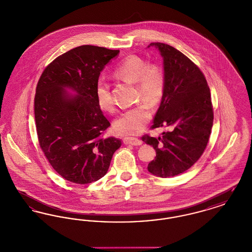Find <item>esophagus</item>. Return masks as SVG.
Instances as JSON below:
<instances>
[{"mask_svg":"<svg viewBox=\"0 0 252 252\" xmlns=\"http://www.w3.org/2000/svg\"><path fill=\"white\" fill-rule=\"evenodd\" d=\"M123 142L125 144H130L134 146H138L142 144V141L138 138H132V137H126L123 139Z\"/></svg>","mask_w":252,"mask_h":252,"instance_id":"obj_1","label":"esophagus"}]
</instances>
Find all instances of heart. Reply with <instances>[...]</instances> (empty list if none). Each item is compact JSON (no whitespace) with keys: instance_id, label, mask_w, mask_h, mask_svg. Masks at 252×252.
<instances>
[{"instance_id":"1","label":"heart","mask_w":252,"mask_h":252,"mask_svg":"<svg viewBox=\"0 0 252 252\" xmlns=\"http://www.w3.org/2000/svg\"><path fill=\"white\" fill-rule=\"evenodd\" d=\"M112 74L114 77L136 83L137 95L146 103H141L126 109L114 122V129L121 135H134L144 130L152 117V110L148 105L157 106L165 94L166 77L162 67L149 63L138 55H128L119 61ZM95 98L98 107L106 112L115 108L108 82L99 78L95 85Z\"/></svg>"}]
</instances>
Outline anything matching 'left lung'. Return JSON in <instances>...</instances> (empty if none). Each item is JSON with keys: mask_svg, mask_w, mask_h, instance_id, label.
<instances>
[{"mask_svg": "<svg viewBox=\"0 0 252 252\" xmlns=\"http://www.w3.org/2000/svg\"><path fill=\"white\" fill-rule=\"evenodd\" d=\"M163 58L165 94L157 111L152 129L169 126V131L142 140L156 150L148 171L159 178H171L192 167L203 154L214 122L210 88L203 72L189 58L165 43L153 42Z\"/></svg>", "mask_w": 252, "mask_h": 252, "instance_id": "left-lung-1", "label": "left lung"}]
</instances>
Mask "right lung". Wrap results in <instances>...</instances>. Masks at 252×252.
Wrapping results in <instances>:
<instances>
[{
  "mask_svg": "<svg viewBox=\"0 0 252 252\" xmlns=\"http://www.w3.org/2000/svg\"><path fill=\"white\" fill-rule=\"evenodd\" d=\"M119 52L93 45L72 49L53 60L38 79L34 109L39 146L68 181L88 184L103 178L122 145L120 139L104 137L110 123L95 98L100 72ZM65 87L78 95L68 96Z\"/></svg>",
  "mask_w": 252,
  "mask_h": 252,
  "instance_id": "obj_1",
  "label": "right lung"
}]
</instances>
